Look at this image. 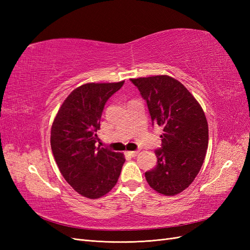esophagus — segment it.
Here are the masks:
<instances>
[{
    "instance_id": "obj_1",
    "label": "esophagus",
    "mask_w": 250,
    "mask_h": 250,
    "mask_svg": "<svg viewBox=\"0 0 250 250\" xmlns=\"http://www.w3.org/2000/svg\"><path fill=\"white\" fill-rule=\"evenodd\" d=\"M128 153H129L130 156L134 157V156H137L139 154V151H129V152H128Z\"/></svg>"
}]
</instances>
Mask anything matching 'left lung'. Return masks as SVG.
Wrapping results in <instances>:
<instances>
[{
	"instance_id": "8db88e82",
	"label": "left lung",
	"mask_w": 250,
	"mask_h": 250,
	"mask_svg": "<svg viewBox=\"0 0 250 250\" xmlns=\"http://www.w3.org/2000/svg\"><path fill=\"white\" fill-rule=\"evenodd\" d=\"M146 101L152 125L162 128L156 167L145 173L156 192L173 196L190 186L201 169L208 144L206 115L177 80L162 75L130 79Z\"/></svg>"
}]
</instances>
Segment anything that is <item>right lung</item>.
Segmentation results:
<instances>
[{
  "label": "right lung",
  "instance_id": "1",
  "mask_svg": "<svg viewBox=\"0 0 250 250\" xmlns=\"http://www.w3.org/2000/svg\"><path fill=\"white\" fill-rule=\"evenodd\" d=\"M123 84L79 86L67 96L52 125L51 148L60 172L75 191L90 199L116 186L125 163L122 153L95 145L105 103Z\"/></svg>",
  "mask_w": 250,
  "mask_h": 250
}]
</instances>
